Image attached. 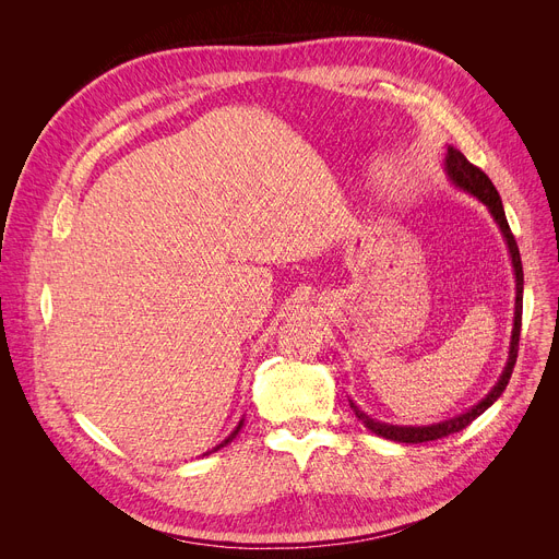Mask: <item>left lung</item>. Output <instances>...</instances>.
Wrapping results in <instances>:
<instances>
[{
    "label": "left lung",
    "instance_id": "8db88e82",
    "mask_svg": "<svg viewBox=\"0 0 559 559\" xmlns=\"http://www.w3.org/2000/svg\"><path fill=\"white\" fill-rule=\"evenodd\" d=\"M444 171H447L449 181L455 188L468 192L472 197H476L480 203L487 205V211L491 213V217L498 224V228H501L503 240L508 245V253H510L512 270H514V281H516L514 324H512V337H510V354H508V362H506V369H503L501 378H498V383L489 390V394L483 401H478L472 409H466V413H462V415H457L453 419H447V421L428 424V426H394V424L371 419L367 413H362V409L354 401H348L350 409H354V413H356V417L371 432H376L378 437L392 439V442H401V444H421V442H432V439H442V437H447L451 432H460L462 428H466L468 424H472L476 417H480L485 409L491 407L493 401H498V396H501L503 390L508 388L512 369H514V362H516V350H519L521 312H523V267H521V255H519L516 240H514V235H512L510 224H508V217H506V211H503V201H501V197H498V190L493 188V183L489 181V176L480 167L468 163L464 158V154L457 152L455 146H449L447 158H444Z\"/></svg>",
    "mask_w": 559,
    "mask_h": 559
}]
</instances>
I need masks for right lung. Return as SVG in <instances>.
Instances as JSON below:
<instances>
[{"mask_svg":"<svg viewBox=\"0 0 559 559\" xmlns=\"http://www.w3.org/2000/svg\"><path fill=\"white\" fill-rule=\"evenodd\" d=\"M242 426H245V417H242V419H240V424H238V426H235V430H233V432H230V435H228V437H226V439H224V442H222V444H217V447H215V449H213V451H205V453H203V455H209V453H215V451H219V449H222V447H226V444H228V442H233V439H235V435H238V432H240V428H242Z\"/></svg>","mask_w":559,"mask_h":559,"instance_id":"obj_1","label":"right lung"}]
</instances>
